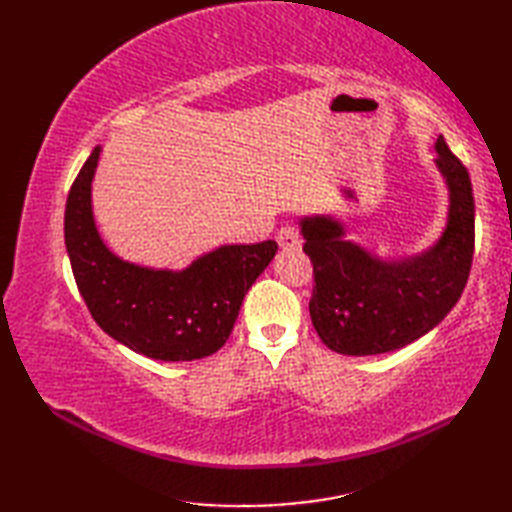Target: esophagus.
Returning <instances> with one entry per match:
<instances>
[{"label":"esophagus","instance_id":"1","mask_svg":"<svg viewBox=\"0 0 512 512\" xmlns=\"http://www.w3.org/2000/svg\"><path fill=\"white\" fill-rule=\"evenodd\" d=\"M277 242L281 248H297L301 244V237H299V226L297 224H284L277 231Z\"/></svg>","mask_w":512,"mask_h":512}]
</instances>
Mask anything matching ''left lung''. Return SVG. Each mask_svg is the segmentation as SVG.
<instances>
[{
    "mask_svg": "<svg viewBox=\"0 0 512 512\" xmlns=\"http://www.w3.org/2000/svg\"><path fill=\"white\" fill-rule=\"evenodd\" d=\"M438 167L451 191L440 242L405 262H383L343 239L330 217L301 222L312 262L310 317L332 352L369 356L413 343L447 317L469 281L475 250V200L469 171L440 136Z\"/></svg>",
    "mask_w": 512,
    "mask_h": 512,
    "instance_id": "left-lung-1",
    "label": "left lung"
}]
</instances>
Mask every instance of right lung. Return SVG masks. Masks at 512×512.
<instances>
[{
    "mask_svg": "<svg viewBox=\"0 0 512 512\" xmlns=\"http://www.w3.org/2000/svg\"><path fill=\"white\" fill-rule=\"evenodd\" d=\"M99 154L94 147L65 204V248L92 319L118 343L156 361L215 354L277 242L220 246L182 273L127 264L107 250L94 226L90 191Z\"/></svg>",
    "mask_w": 512,
    "mask_h": 512,
    "instance_id": "obj_1",
    "label": "right lung"
}]
</instances>
